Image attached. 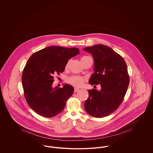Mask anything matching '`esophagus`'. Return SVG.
I'll return each instance as SVG.
<instances>
[{
    "label": "esophagus",
    "instance_id": "esophagus-1",
    "mask_svg": "<svg viewBox=\"0 0 153 153\" xmlns=\"http://www.w3.org/2000/svg\"><path fill=\"white\" fill-rule=\"evenodd\" d=\"M79 90H80V89H79V88H74V92H78Z\"/></svg>",
    "mask_w": 153,
    "mask_h": 153
}]
</instances>
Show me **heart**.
<instances>
[{
  "label": "heart",
  "instance_id": "obj_1",
  "mask_svg": "<svg viewBox=\"0 0 153 153\" xmlns=\"http://www.w3.org/2000/svg\"><path fill=\"white\" fill-rule=\"evenodd\" d=\"M88 56H84L82 58H81V60L84 59V58L87 57ZM68 64L66 66L67 67ZM67 82L69 84L73 85L74 87H82L85 82V79L84 77H80V76H73L70 77H69L67 79Z\"/></svg>",
  "mask_w": 153,
  "mask_h": 153
}]
</instances>
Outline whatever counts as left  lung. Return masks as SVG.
Here are the masks:
<instances>
[{"instance_id": "obj_1", "label": "left lung", "mask_w": 153, "mask_h": 153, "mask_svg": "<svg viewBox=\"0 0 153 153\" xmlns=\"http://www.w3.org/2000/svg\"><path fill=\"white\" fill-rule=\"evenodd\" d=\"M94 59V73L89 79L91 85H100V91L88 90L89 97L84 103L88 113L95 117L108 116L123 100L130 82L127 67L123 57L112 49L99 44L83 49Z\"/></svg>"}]
</instances>
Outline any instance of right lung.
<instances>
[{
    "label": "right lung",
    "mask_w": 153,
    "mask_h": 153,
    "mask_svg": "<svg viewBox=\"0 0 153 153\" xmlns=\"http://www.w3.org/2000/svg\"><path fill=\"white\" fill-rule=\"evenodd\" d=\"M76 48L49 46L34 53L23 71L22 86L31 108L45 117H55L64 108L74 88L65 84L53 88L54 76L62 73L68 59L79 54Z\"/></svg>",
    "instance_id": "1"
}]
</instances>
